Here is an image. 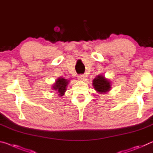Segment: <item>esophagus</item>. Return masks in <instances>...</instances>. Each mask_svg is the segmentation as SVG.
I'll list each match as a JSON object with an SVG mask.
<instances>
[{
  "label": "esophagus",
  "instance_id": "1",
  "mask_svg": "<svg viewBox=\"0 0 153 153\" xmlns=\"http://www.w3.org/2000/svg\"><path fill=\"white\" fill-rule=\"evenodd\" d=\"M77 79H78L79 81H84L85 79V76H83V75H79V76H77Z\"/></svg>",
  "mask_w": 153,
  "mask_h": 153
}]
</instances>
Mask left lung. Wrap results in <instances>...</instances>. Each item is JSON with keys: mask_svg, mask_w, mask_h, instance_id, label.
Instances as JSON below:
<instances>
[{"mask_svg": "<svg viewBox=\"0 0 153 153\" xmlns=\"http://www.w3.org/2000/svg\"><path fill=\"white\" fill-rule=\"evenodd\" d=\"M111 81L101 74L98 76L93 79L92 86L94 90L99 94H106L111 89Z\"/></svg>", "mask_w": 153, "mask_h": 153, "instance_id": "obj_1", "label": "left lung"}]
</instances>
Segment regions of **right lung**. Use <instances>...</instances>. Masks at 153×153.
Here are the masks:
<instances>
[{
  "label": "right lung",
  "mask_w": 153,
  "mask_h": 153,
  "mask_svg": "<svg viewBox=\"0 0 153 153\" xmlns=\"http://www.w3.org/2000/svg\"><path fill=\"white\" fill-rule=\"evenodd\" d=\"M69 82V80L61 77H58V79H56L52 88H53V90H55L56 92L55 94H58L59 97H62L64 95L65 92L67 90V86Z\"/></svg>",
  "instance_id": "1"
}]
</instances>
